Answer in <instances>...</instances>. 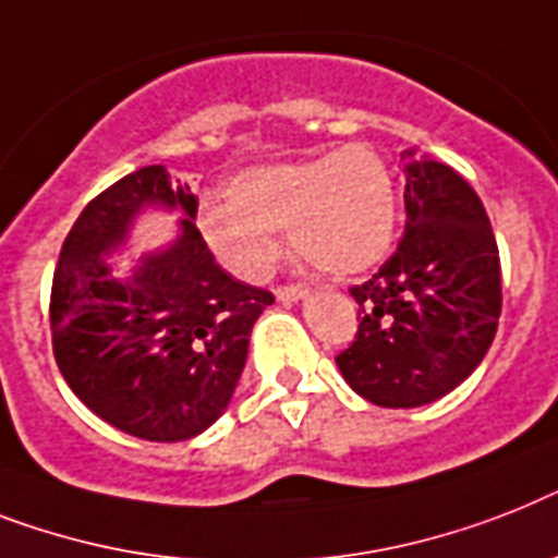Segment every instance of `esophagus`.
Returning a JSON list of instances; mask_svg holds the SVG:
<instances>
[{
    "label": "esophagus",
    "instance_id": "esophagus-1",
    "mask_svg": "<svg viewBox=\"0 0 558 558\" xmlns=\"http://www.w3.org/2000/svg\"><path fill=\"white\" fill-rule=\"evenodd\" d=\"M305 296H307L305 288H296V284H291V288H279V291H276V300L284 302V305H291V302L305 300Z\"/></svg>",
    "mask_w": 558,
    "mask_h": 558
}]
</instances>
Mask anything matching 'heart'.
Wrapping results in <instances>:
<instances>
[{
	"mask_svg": "<svg viewBox=\"0 0 558 558\" xmlns=\"http://www.w3.org/2000/svg\"><path fill=\"white\" fill-rule=\"evenodd\" d=\"M333 276L372 270L398 230V186L380 155L351 144L316 158L247 169L227 190V207L204 213V242L244 282L270 274L276 233Z\"/></svg>",
	"mask_w": 558,
	"mask_h": 558,
	"instance_id": "1",
	"label": "heart"
}]
</instances>
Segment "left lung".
Instances as JSON below:
<instances>
[{
    "label": "left lung",
    "mask_w": 558,
    "mask_h": 558,
    "mask_svg": "<svg viewBox=\"0 0 558 558\" xmlns=\"http://www.w3.org/2000/svg\"><path fill=\"white\" fill-rule=\"evenodd\" d=\"M398 251L351 288L360 328L337 356L374 405L414 409L458 389L487 356L501 314V262L487 209L456 169L403 153Z\"/></svg>",
    "instance_id": "8db88e82"
}]
</instances>
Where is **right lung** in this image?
Wrapping results in <instances>:
<instances>
[{
    "instance_id": "obj_1",
    "label": "right lung",
    "mask_w": 558,
    "mask_h": 558,
    "mask_svg": "<svg viewBox=\"0 0 558 558\" xmlns=\"http://www.w3.org/2000/svg\"><path fill=\"white\" fill-rule=\"evenodd\" d=\"M182 216L173 242L114 277L146 211ZM198 195L167 167L120 178L88 204L62 244L51 288L53 356L83 403L114 429L158 444L202 435L225 414L251 331L274 296L216 265L195 227Z\"/></svg>"
}]
</instances>
